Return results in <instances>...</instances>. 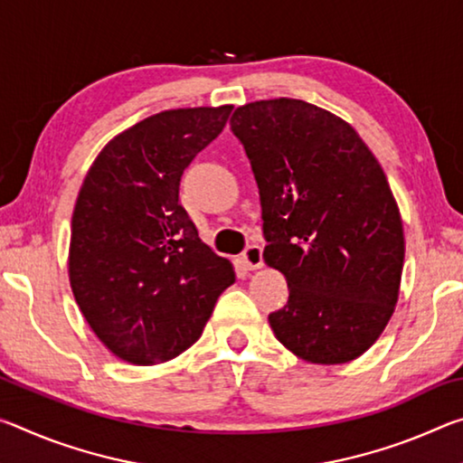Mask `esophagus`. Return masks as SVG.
Instances as JSON below:
<instances>
[{"label":"esophagus","instance_id":"esophagus-1","mask_svg":"<svg viewBox=\"0 0 463 463\" xmlns=\"http://www.w3.org/2000/svg\"><path fill=\"white\" fill-rule=\"evenodd\" d=\"M242 263L247 269H261L263 268V249L260 245H249L242 253Z\"/></svg>","mask_w":463,"mask_h":463}]
</instances>
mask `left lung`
<instances>
[{
  "label": "left lung",
  "instance_id": "1",
  "mask_svg": "<svg viewBox=\"0 0 463 463\" xmlns=\"http://www.w3.org/2000/svg\"><path fill=\"white\" fill-rule=\"evenodd\" d=\"M231 128L260 185L263 260L289 288L273 335L308 364L354 362L401 294L404 229L386 174L351 124L304 99L239 106Z\"/></svg>",
  "mask_w": 463,
  "mask_h": 463
}]
</instances>
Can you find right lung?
I'll return each mask as SVG.
<instances>
[{
  "label": "right lung",
  "instance_id": "right-lung-1",
  "mask_svg": "<svg viewBox=\"0 0 463 463\" xmlns=\"http://www.w3.org/2000/svg\"><path fill=\"white\" fill-rule=\"evenodd\" d=\"M232 106L153 114L101 148L77 195L69 281L83 318L122 362L155 365L200 339L234 268L198 237L179 179Z\"/></svg>",
  "mask_w": 463,
  "mask_h": 463
}]
</instances>
